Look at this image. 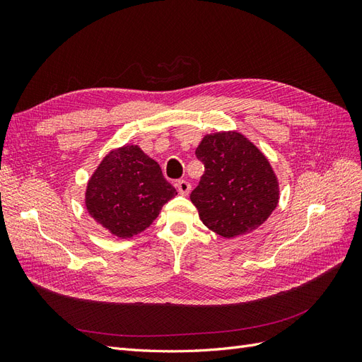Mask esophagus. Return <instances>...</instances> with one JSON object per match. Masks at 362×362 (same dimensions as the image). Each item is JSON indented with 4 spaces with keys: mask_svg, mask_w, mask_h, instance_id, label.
Wrapping results in <instances>:
<instances>
[{
    "mask_svg": "<svg viewBox=\"0 0 362 362\" xmlns=\"http://www.w3.org/2000/svg\"><path fill=\"white\" fill-rule=\"evenodd\" d=\"M177 189H178V192H180V194H189L190 193V182L189 181H185V180H180L178 182H177Z\"/></svg>",
    "mask_w": 362,
    "mask_h": 362,
    "instance_id": "1",
    "label": "esophagus"
}]
</instances>
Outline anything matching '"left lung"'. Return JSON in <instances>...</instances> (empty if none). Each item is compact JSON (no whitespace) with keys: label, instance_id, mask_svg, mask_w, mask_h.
Here are the masks:
<instances>
[{"label":"left lung","instance_id":"1","mask_svg":"<svg viewBox=\"0 0 362 362\" xmlns=\"http://www.w3.org/2000/svg\"><path fill=\"white\" fill-rule=\"evenodd\" d=\"M204 175L190 199L206 228L225 238L254 231L279 199L269 160L238 133L205 136L196 149Z\"/></svg>","mask_w":362,"mask_h":362}]
</instances>
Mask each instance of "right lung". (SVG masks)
<instances>
[{
    "label": "right lung",
    "instance_id": "obj_1",
    "mask_svg": "<svg viewBox=\"0 0 362 362\" xmlns=\"http://www.w3.org/2000/svg\"><path fill=\"white\" fill-rule=\"evenodd\" d=\"M175 194L158 163L129 145L112 151L98 166L87 184L86 206L108 233L128 238L154 222Z\"/></svg>",
    "mask_w": 362,
    "mask_h": 362
}]
</instances>
